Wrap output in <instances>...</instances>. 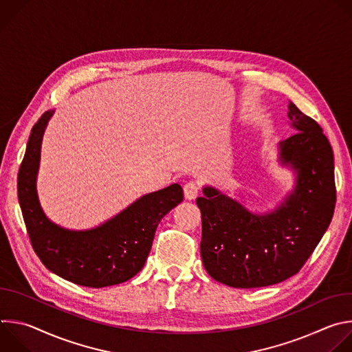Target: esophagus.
I'll return each mask as SVG.
<instances>
[{"instance_id": "1", "label": "esophagus", "mask_w": 352, "mask_h": 352, "mask_svg": "<svg viewBox=\"0 0 352 352\" xmlns=\"http://www.w3.org/2000/svg\"><path fill=\"white\" fill-rule=\"evenodd\" d=\"M184 195H185V199L188 200H193L197 197L199 195V185L193 181H189L184 185Z\"/></svg>"}]
</instances>
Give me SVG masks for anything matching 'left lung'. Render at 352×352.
<instances>
[{
  "instance_id": "obj_1",
  "label": "left lung",
  "mask_w": 352,
  "mask_h": 352,
  "mask_svg": "<svg viewBox=\"0 0 352 352\" xmlns=\"http://www.w3.org/2000/svg\"><path fill=\"white\" fill-rule=\"evenodd\" d=\"M294 133L277 146L295 185L270 212L254 213L213 186L196 205L202 213L200 255L206 272L234 288H258L296 274L326 232L336 206L334 156L319 124L289 102Z\"/></svg>"
}]
</instances>
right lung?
Wrapping results in <instances>:
<instances>
[{
    "label": "right lung",
    "instance_id": "1",
    "mask_svg": "<svg viewBox=\"0 0 352 352\" xmlns=\"http://www.w3.org/2000/svg\"><path fill=\"white\" fill-rule=\"evenodd\" d=\"M56 110L32 128L18 174V199L34 252L57 276L91 288L121 284L138 274L152 249L162 219L182 202L181 185L143 195L121 213L90 230H68L50 220L40 206L36 181L44 131Z\"/></svg>",
    "mask_w": 352,
    "mask_h": 352
}]
</instances>
